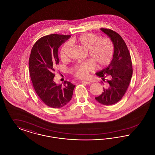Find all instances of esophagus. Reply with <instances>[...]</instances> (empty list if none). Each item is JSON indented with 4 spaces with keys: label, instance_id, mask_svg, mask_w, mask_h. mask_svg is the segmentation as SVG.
<instances>
[{
    "label": "esophagus",
    "instance_id": "esophagus-1",
    "mask_svg": "<svg viewBox=\"0 0 155 155\" xmlns=\"http://www.w3.org/2000/svg\"><path fill=\"white\" fill-rule=\"evenodd\" d=\"M81 82L82 83V84H87V85H89V84H91V82H89V81H81Z\"/></svg>",
    "mask_w": 155,
    "mask_h": 155
}]
</instances>
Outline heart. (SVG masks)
<instances>
[{"label":"heart","instance_id":"1","mask_svg":"<svg viewBox=\"0 0 155 155\" xmlns=\"http://www.w3.org/2000/svg\"><path fill=\"white\" fill-rule=\"evenodd\" d=\"M71 44L78 45L87 51L90 61L78 63L71 68V73L78 78H85L90 71L95 67L100 69L107 66L110 62L113 55V45L110 39L107 38H101L91 33H85L80 36L71 39ZM68 45L61 46L59 51V56L62 61L67 59V52Z\"/></svg>","mask_w":155,"mask_h":155}]
</instances>
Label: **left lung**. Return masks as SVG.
I'll list each match as a JSON object with an SVG mask.
<instances>
[{
    "label": "left lung",
    "instance_id": "1",
    "mask_svg": "<svg viewBox=\"0 0 155 155\" xmlns=\"http://www.w3.org/2000/svg\"><path fill=\"white\" fill-rule=\"evenodd\" d=\"M101 30L110 38L114 49L110 64L96 73L106 84L102 94L95 99L109 106L117 103L124 95L132 77L133 66L130 52L121 37L110 29L102 28Z\"/></svg>",
    "mask_w": 155,
    "mask_h": 155
}]
</instances>
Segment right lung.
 I'll use <instances>...</instances> for the list:
<instances>
[{
  "label": "right lung",
  "mask_w": 155,
  "mask_h": 155,
  "mask_svg": "<svg viewBox=\"0 0 155 155\" xmlns=\"http://www.w3.org/2000/svg\"><path fill=\"white\" fill-rule=\"evenodd\" d=\"M70 37L46 35L38 39L31 49L29 70L34 88L41 101L52 108H60L68 103L75 86L68 81H64L63 86L53 81L55 67L59 64L58 49Z\"/></svg>",
  "instance_id": "right-lung-1"
}]
</instances>
